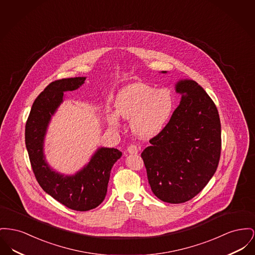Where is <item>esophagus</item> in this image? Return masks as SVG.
I'll return each instance as SVG.
<instances>
[{
	"instance_id": "esophagus-1",
	"label": "esophagus",
	"mask_w": 255,
	"mask_h": 255,
	"mask_svg": "<svg viewBox=\"0 0 255 255\" xmlns=\"http://www.w3.org/2000/svg\"><path fill=\"white\" fill-rule=\"evenodd\" d=\"M128 152L130 154H136L138 152V147L135 144H131L128 146Z\"/></svg>"
}]
</instances>
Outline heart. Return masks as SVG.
Masks as SVG:
<instances>
[{
    "instance_id": "heart-1",
    "label": "heart",
    "mask_w": 255,
    "mask_h": 255,
    "mask_svg": "<svg viewBox=\"0 0 255 255\" xmlns=\"http://www.w3.org/2000/svg\"><path fill=\"white\" fill-rule=\"evenodd\" d=\"M173 106V98L168 90H156L143 83L125 87L115 102L117 115L131 121L133 133L142 138L158 135L165 128L172 115ZM108 120L114 127L120 125L116 115H111Z\"/></svg>"
}]
</instances>
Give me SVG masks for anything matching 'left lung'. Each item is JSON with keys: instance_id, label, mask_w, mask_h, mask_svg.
Here are the masks:
<instances>
[{"instance_id": "1", "label": "left lung", "mask_w": 255, "mask_h": 255, "mask_svg": "<svg viewBox=\"0 0 255 255\" xmlns=\"http://www.w3.org/2000/svg\"><path fill=\"white\" fill-rule=\"evenodd\" d=\"M165 73V72H164ZM181 102L165 128L141 153L153 194L167 203L189 201L216 172L222 150L218 109L192 80L180 81Z\"/></svg>"}]
</instances>
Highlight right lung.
Here are the masks:
<instances>
[{
    "label": "right lung",
    "mask_w": 255,
    "mask_h": 255,
    "mask_svg": "<svg viewBox=\"0 0 255 255\" xmlns=\"http://www.w3.org/2000/svg\"><path fill=\"white\" fill-rule=\"evenodd\" d=\"M85 80V77H76L49 84L34 100L25 129L30 165L40 187L67 208L81 212L96 208L103 202L111 169L122 155L116 148H99L88 165L72 176L53 171L45 162L43 140L51 117L62 102L63 92L77 90Z\"/></svg>",
    "instance_id": "right-lung-1"
}]
</instances>
